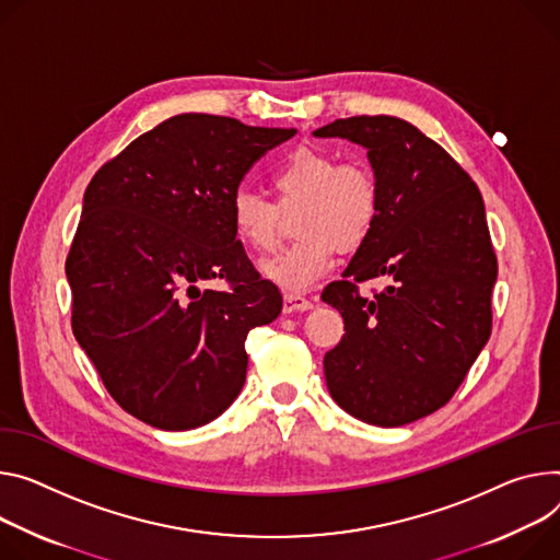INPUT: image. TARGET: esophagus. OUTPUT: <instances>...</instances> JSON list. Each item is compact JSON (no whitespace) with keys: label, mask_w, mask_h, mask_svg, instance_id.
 Instances as JSON below:
<instances>
[{"label":"esophagus","mask_w":560,"mask_h":560,"mask_svg":"<svg viewBox=\"0 0 560 560\" xmlns=\"http://www.w3.org/2000/svg\"><path fill=\"white\" fill-rule=\"evenodd\" d=\"M308 308H313V303L303 294H296V292L283 294V313H296V311H308Z\"/></svg>","instance_id":"esophagus-1"}]
</instances>
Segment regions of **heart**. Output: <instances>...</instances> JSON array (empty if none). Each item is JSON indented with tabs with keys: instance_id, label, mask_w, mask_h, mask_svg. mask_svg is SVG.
I'll return each instance as SVG.
<instances>
[{
	"instance_id": "obj_1",
	"label": "heart",
	"mask_w": 560,
	"mask_h": 560,
	"mask_svg": "<svg viewBox=\"0 0 560 560\" xmlns=\"http://www.w3.org/2000/svg\"><path fill=\"white\" fill-rule=\"evenodd\" d=\"M275 202L238 189L230 202L234 236L254 254L275 249L281 214H294L292 245L264 264V275L285 292H301L335 264L339 247H362L382 217V185L371 165L341 161L330 151L299 147L270 174Z\"/></svg>"
}]
</instances>
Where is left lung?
Returning <instances> with one entry per match:
<instances>
[{
  "instance_id": "left-lung-1",
  "label": "left lung",
  "mask_w": 560,
  "mask_h": 560,
  "mask_svg": "<svg viewBox=\"0 0 560 560\" xmlns=\"http://www.w3.org/2000/svg\"><path fill=\"white\" fill-rule=\"evenodd\" d=\"M315 136L369 149L382 217L341 281L322 299L343 317L324 373L343 411L377 427L435 413L465 382L491 335L498 259L478 185L411 122L339 118ZM388 276L373 298L359 283Z\"/></svg>"
}]
</instances>
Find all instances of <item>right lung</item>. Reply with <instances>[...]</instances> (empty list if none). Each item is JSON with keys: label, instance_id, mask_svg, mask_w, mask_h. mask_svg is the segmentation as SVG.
Returning <instances> with one entry per match:
<instances>
[{"label": "right lung", "instance_id": "add662e5", "mask_svg": "<svg viewBox=\"0 0 560 560\" xmlns=\"http://www.w3.org/2000/svg\"><path fill=\"white\" fill-rule=\"evenodd\" d=\"M296 129L180 114L95 172L67 254L71 328L109 395L163 431L208 424L245 382V337L281 313L230 223L241 180ZM221 278L223 291L201 285Z\"/></svg>", "mask_w": 560, "mask_h": 560}]
</instances>
